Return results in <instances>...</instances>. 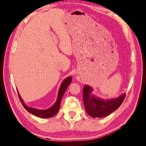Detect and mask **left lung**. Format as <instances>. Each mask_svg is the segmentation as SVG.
<instances>
[{"label": "left lung", "mask_w": 146, "mask_h": 146, "mask_svg": "<svg viewBox=\"0 0 146 146\" xmlns=\"http://www.w3.org/2000/svg\"><path fill=\"white\" fill-rule=\"evenodd\" d=\"M94 89L89 85L83 88V102L86 111L92 117L107 116L118 108L125 99V94H122L115 98L104 99L95 96Z\"/></svg>", "instance_id": "obj_1"}]
</instances>
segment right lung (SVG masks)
Listing matches in <instances>:
<instances>
[{
  "label": "right lung",
  "mask_w": 146,
  "mask_h": 146,
  "mask_svg": "<svg viewBox=\"0 0 146 146\" xmlns=\"http://www.w3.org/2000/svg\"><path fill=\"white\" fill-rule=\"evenodd\" d=\"M71 81H72V78H71V76L66 78L63 81H62L60 84V86L58 92V97L56 102L54 103V105L50 106V108H47V109L41 110L38 109V108H36L30 107V106H27L26 104L25 103L24 101L22 99L18 91L17 93L18 95H19V98L20 99L22 105L28 112H30L32 114L36 115L37 117H42V118H49V117H53L54 115H56V113L58 112L62 97H63L65 92L66 91L67 88H68V86L71 84Z\"/></svg>",
  "instance_id": "add662e5"
}]
</instances>
